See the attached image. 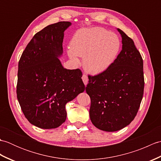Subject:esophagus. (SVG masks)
Returning <instances> with one entry per match:
<instances>
[{
  "instance_id": "1",
  "label": "esophagus",
  "mask_w": 161,
  "mask_h": 161,
  "mask_svg": "<svg viewBox=\"0 0 161 161\" xmlns=\"http://www.w3.org/2000/svg\"><path fill=\"white\" fill-rule=\"evenodd\" d=\"M81 79H82L83 82H84V84H85V86H86L87 84H88V77H87V75L84 74V75H82V77H81Z\"/></svg>"
}]
</instances>
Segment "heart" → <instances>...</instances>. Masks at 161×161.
I'll list each match as a JSON object with an SVG mask.
<instances>
[{
  "label": "heart",
  "instance_id": "obj_1",
  "mask_svg": "<svg viewBox=\"0 0 161 161\" xmlns=\"http://www.w3.org/2000/svg\"><path fill=\"white\" fill-rule=\"evenodd\" d=\"M120 41L114 33L100 28L79 30L70 42L68 54L78 62L84 57V66L93 74L102 73L111 66L120 50Z\"/></svg>",
  "mask_w": 161,
  "mask_h": 161
}]
</instances>
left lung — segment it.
Wrapping results in <instances>:
<instances>
[{"instance_id": "8db88e82", "label": "left lung", "mask_w": 161, "mask_h": 161, "mask_svg": "<svg viewBox=\"0 0 161 161\" xmlns=\"http://www.w3.org/2000/svg\"><path fill=\"white\" fill-rule=\"evenodd\" d=\"M122 48L111 66L88 76L86 91L91 98L89 115L93 125L116 131L131 123L144 93L143 60L133 41L120 29Z\"/></svg>"}]
</instances>
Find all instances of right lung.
<instances>
[{
    "mask_svg": "<svg viewBox=\"0 0 161 161\" xmlns=\"http://www.w3.org/2000/svg\"><path fill=\"white\" fill-rule=\"evenodd\" d=\"M70 22L47 25L35 36L19 61L17 99L28 120L42 129H54L66 121L67 102L85 90L80 69L64 68V31Z\"/></svg>",
    "mask_w": 161,
    "mask_h": 161,
    "instance_id": "add662e5",
    "label": "right lung"
}]
</instances>
